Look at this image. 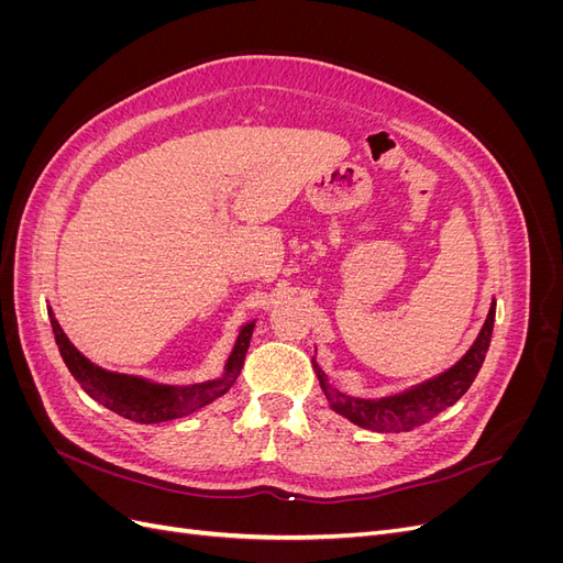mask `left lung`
<instances>
[{"mask_svg":"<svg viewBox=\"0 0 563 563\" xmlns=\"http://www.w3.org/2000/svg\"><path fill=\"white\" fill-rule=\"evenodd\" d=\"M493 319H496V300H490V310L486 314L484 327L476 335L472 347L463 354V360L455 362L439 376L424 380L420 385L408 387L399 395H389L380 399H362L350 397L329 383V376L321 371V366L312 360L314 373L319 378L323 397L338 416L347 418L350 422L360 424L364 430L373 432H408L418 428V424L428 422L444 408L453 406L460 397L465 395L470 385L474 383L476 373H479L486 352L490 345L493 333Z\"/></svg>","mask_w":563,"mask_h":563,"instance_id":"1","label":"left lung"}]
</instances>
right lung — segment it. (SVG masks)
Masks as SVG:
<instances>
[{"mask_svg":"<svg viewBox=\"0 0 563 563\" xmlns=\"http://www.w3.org/2000/svg\"><path fill=\"white\" fill-rule=\"evenodd\" d=\"M48 319L63 362L70 368L81 389L100 406L110 408L117 416L141 424L178 420L199 411L203 406H209L218 397H223L234 385L236 376H240L251 343V333L255 327V321H246L240 329V335L234 340V347L228 356L225 371L220 378L195 385H162L145 380L141 376H126V373H114L96 366L70 343V338L65 335L58 319L54 317V310H48Z\"/></svg>","mask_w":563,"mask_h":563,"instance_id":"1","label":"right lung"}]
</instances>
